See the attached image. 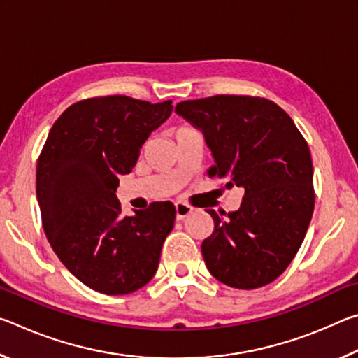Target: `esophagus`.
Segmentation results:
<instances>
[{
	"mask_svg": "<svg viewBox=\"0 0 358 358\" xmlns=\"http://www.w3.org/2000/svg\"><path fill=\"white\" fill-rule=\"evenodd\" d=\"M191 211H192L191 205H187L185 202L175 203V215H177V220H185V217L189 215Z\"/></svg>",
	"mask_w": 358,
	"mask_h": 358,
	"instance_id": "obj_1",
	"label": "esophagus"
}]
</instances>
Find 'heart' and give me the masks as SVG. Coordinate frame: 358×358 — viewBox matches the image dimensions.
I'll return each mask as SVG.
<instances>
[{"mask_svg": "<svg viewBox=\"0 0 358 358\" xmlns=\"http://www.w3.org/2000/svg\"><path fill=\"white\" fill-rule=\"evenodd\" d=\"M186 128H189V126H180V128H177V131H175V134H177L178 131H183V129H186Z\"/></svg>", "mask_w": 358, "mask_h": 358, "instance_id": "1", "label": "heart"}]
</instances>
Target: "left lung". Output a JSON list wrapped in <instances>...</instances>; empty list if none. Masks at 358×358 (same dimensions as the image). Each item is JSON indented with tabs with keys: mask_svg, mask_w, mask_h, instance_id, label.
<instances>
[{
	"mask_svg": "<svg viewBox=\"0 0 358 358\" xmlns=\"http://www.w3.org/2000/svg\"><path fill=\"white\" fill-rule=\"evenodd\" d=\"M175 112L203 132L215 157L208 177L243 187L227 217L207 210L215 229L202 256L217 281L257 289L275 281L300 250L314 210L310 147L292 118L259 96L216 94L178 102Z\"/></svg>",
	"mask_w": 358,
	"mask_h": 358,
	"instance_id": "1",
	"label": "left lung"
}]
</instances>
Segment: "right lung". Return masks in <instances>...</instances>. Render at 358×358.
I'll return each mask as SVG.
<instances>
[{
    "label": "right lung",
    "instance_id": "1",
    "mask_svg": "<svg viewBox=\"0 0 358 358\" xmlns=\"http://www.w3.org/2000/svg\"><path fill=\"white\" fill-rule=\"evenodd\" d=\"M172 108V101L151 104L123 94L78 101L59 115L42 147L36 166L42 227L66 268L96 292L131 294L156 273L175 207L153 202L121 216L115 191Z\"/></svg>",
    "mask_w": 358,
    "mask_h": 358
}]
</instances>
